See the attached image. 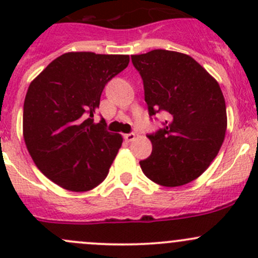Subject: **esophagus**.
<instances>
[{
  "label": "esophagus",
  "mask_w": 258,
  "mask_h": 258,
  "mask_svg": "<svg viewBox=\"0 0 258 258\" xmlns=\"http://www.w3.org/2000/svg\"><path fill=\"white\" fill-rule=\"evenodd\" d=\"M123 139L126 140L127 142H132L135 139H136V135H135L134 132H132V134H126V135H124V136H123Z\"/></svg>",
  "instance_id": "obj_1"
}]
</instances>
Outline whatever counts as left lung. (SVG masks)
I'll list each match as a JSON object with an SVG mask.
<instances>
[{"label": "left lung", "mask_w": 258, "mask_h": 258, "mask_svg": "<svg viewBox=\"0 0 258 258\" xmlns=\"http://www.w3.org/2000/svg\"><path fill=\"white\" fill-rule=\"evenodd\" d=\"M144 80L148 113H167L165 127L147 136L152 153L141 161L151 181L165 187L189 183L209 168L223 144L227 113L218 82L188 54L153 49L132 54Z\"/></svg>", "instance_id": "obj_1"}]
</instances>
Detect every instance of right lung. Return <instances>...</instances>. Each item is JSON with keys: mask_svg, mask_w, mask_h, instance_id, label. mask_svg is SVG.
Returning <instances> with one entry per match:
<instances>
[{"mask_svg": "<svg viewBox=\"0 0 258 258\" xmlns=\"http://www.w3.org/2000/svg\"><path fill=\"white\" fill-rule=\"evenodd\" d=\"M128 62V54L67 52L30 83L23 140L38 170L62 188L90 191L107 176L123 139L93 113L106 83Z\"/></svg>", "mask_w": 258, "mask_h": 258, "instance_id": "add662e5", "label": "right lung"}]
</instances>
